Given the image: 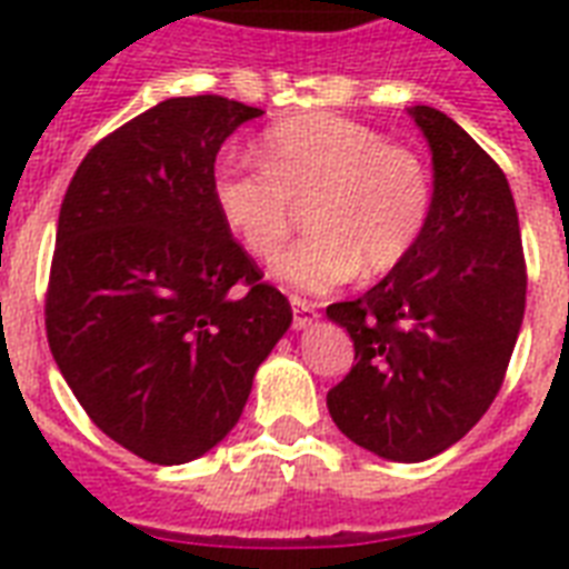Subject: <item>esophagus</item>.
<instances>
[{"mask_svg": "<svg viewBox=\"0 0 569 569\" xmlns=\"http://www.w3.org/2000/svg\"><path fill=\"white\" fill-rule=\"evenodd\" d=\"M292 312H295L292 325L298 330L307 328V325H312V321L319 319V310H316V303L303 301V298H292Z\"/></svg>", "mask_w": 569, "mask_h": 569, "instance_id": "1", "label": "esophagus"}]
</instances>
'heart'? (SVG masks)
Listing matches in <instances>:
<instances>
[{
    "instance_id": "b5f03b06",
    "label": "heart",
    "mask_w": 569,
    "mask_h": 569,
    "mask_svg": "<svg viewBox=\"0 0 569 569\" xmlns=\"http://www.w3.org/2000/svg\"><path fill=\"white\" fill-rule=\"evenodd\" d=\"M259 164H218L214 209L262 262L286 248L303 209L312 236L280 259L277 274L307 292L346 283L360 268L369 277L396 271L431 218L422 156L333 111L271 123L259 138Z\"/></svg>"
}]
</instances>
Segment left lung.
Listing matches in <instances>:
<instances>
[{"instance_id": "left-lung-1", "label": "left lung", "mask_w": 569, "mask_h": 569, "mask_svg": "<svg viewBox=\"0 0 569 569\" xmlns=\"http://www.w3.org/2000/svg\"><path fill=\"white\" fill-rule=\"evenodd\" d=\"M407 114L431 144V218L396 271L328 307L357 360L328 410L351 442L416 463L455 446L502 389L526 312V257L502 168L442 111Z\"/></svg>"}]
</instances>
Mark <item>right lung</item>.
Returning <instances> with one entry per match:
<instances>
[{"mask_svg": "<svg viewBox=\"0 0 569 569\" xmlns=\"http://www.w3.org/2000/svg\"><path fill=\"white\" fill-rule=\"evenodd\" d=\"M259 114L218 93L159 102L88 150L58 214L49 351L91 422L159 467L232 431L292 325L212 200L214 156Z\"/></svg>", "mask_w": 569, "mask_h": 569, "instance_id": "right-lung-1", "label": "right lung"}]
</instances>
